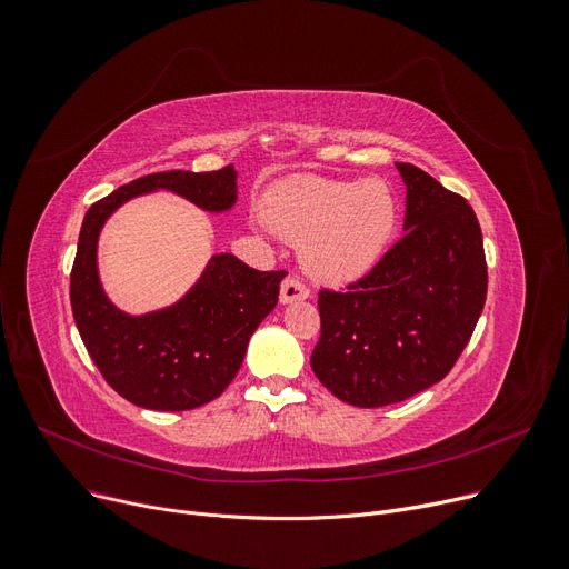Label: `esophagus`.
<instances>
[{
	"label": "esophagus",
	"instance_id": "esophagus-1",
	"mask_svg": "<svg viewBox=\"0 0 569 569\" xmlns=\"http://www.w3.org/2000/svg\"><path fill=\"white\" fill-rule=\"evenodd\" d=\"M281 302L283 305H290V302H298V300H307L309 298V288L295 277H288L283 283H281Z\"/></svg>",
	"mask_w": 569,
	"mask_h": 569
}]
</instances>
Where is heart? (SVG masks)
Returning a JSON list of instances; mask_svg holds the SVG:
<instances>
[{
  "label": "heart",
  "mask_w": 569,
  "mask_h": 569,
  "mask_svg": "<svg viewBox=\"0 0 569 569\" xmlns=\"http://www.w3.org/2000/svg\"><path fill=\"white\" fill-rule=\"evenodd\" d=\"M267 226L302 244L313 277L351 281L375 267L398 223V200L381 179L332 181L290 177L269 188Z\"/></svg>",
  "instance_id": "1"
}]
</instances>
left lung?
<instances>
[{
  "label": "left lung",
  "instance_id": "1",
  "mask_svg": "<svg viewBox=\"0 0 569 569\" xmlns=\"http://www.w3.org/2000/svg\"><path fill=\"white\" fill-rule=\"evenodd\" d=\"M407 186L405 234L343 292L320 290L311 369L335 398L375 409L451 372L483 311L488 269L475 209L423 169Z\"/></svg>",
  "mask_w": 569,
  "mask_h": 569
}]
</instances>
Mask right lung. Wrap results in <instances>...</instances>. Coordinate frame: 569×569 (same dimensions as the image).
Returning a JSON list of instances; mask_svg holds the SVG:
<instances>
[{
    "label": "right lung",
    "instance_id": "add662e5",
    "mask_svg": "<svg viewBox=\"0 0 569 569\" xmlns=\"http://www.w3.org/2000/svg\"><path fill=\"white\" fill-rule=\"evenodd\" d=\"M156 190L220 213L237 202V171H160L94 202L81 226L69 298L92 362L118 395L143 409L186 411L216 400L237 377L251 335L279 302L286 271H258L216 253L179 302L141 316L120 311L102 288L97 241L118 207Z\"/></svg>",
    "mask_w": 569,
    "mask_h": 569
}]
</instances>
